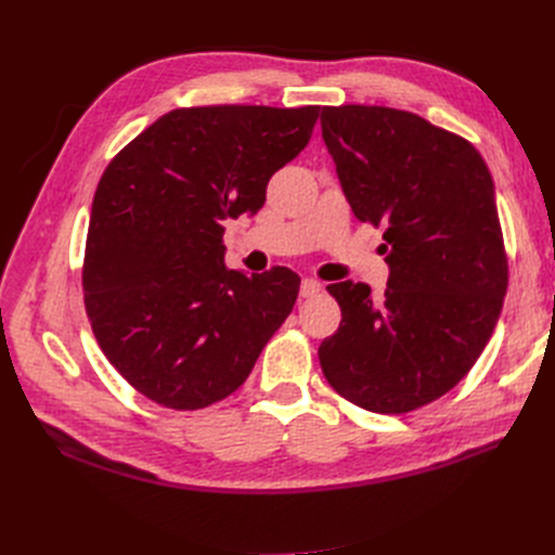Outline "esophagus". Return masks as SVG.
I'll return each mask as SVG.
<instances>
[{
  "label": "esophagus",
  "mask_w": 555,
  "mask_h": 555,
  "mask_svg": "<svg viewBox=\"0 0 555 555\" xmlns=\"http://www.w3.org/2000/svg\"><path fill=\"white\" fill-rule=\"evenodd\" d=\"M319 292H322V284H319L317 280L306 278L304 282H300V296L304 298H314Z\"/></svg>",
  "instance_id": "1"
}]
</instances>
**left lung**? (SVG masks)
Here are the masks:
<instances>
[{
  "instance_id": "left-lung-1",
  "label": "left lung",
  "mask_w": 555,
  "mask_h": 555,
  "mask_svg": "<svg viewBox=\"0 0 555 555\" xmlns=\"http://www.w3.org/2000/svg\"><path fill=\"white\" fill-rule=\"evenodd\" d=\"M322 137L357 220L384 224L386 292L328 284L340 328L319 345L328 384L377 414L453 389L493 335L507 255L489 166L459 133L410 111L324 106Z\"/></svg>"
}]
</instances>
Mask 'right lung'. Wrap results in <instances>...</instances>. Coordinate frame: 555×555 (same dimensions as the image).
Wrapping results in <instances>:
<instances>
[{
    "mask_svg": "<svg viewBox=\"0 0 555 555\" xmlns=\"http://www.w3.org/2000/svg\"><path fill=\"white\" fill-rule=\"evenodd\" d=\"M319 106L176 108L96 184L82 294L94 338L133 389L201 410L247 379L300 278L224 263L227 217L257 215L271 176L312 137Z\"/></svg>",
    "mask_w": 555,
    "mask_h": 555,
    "instance_id": "add662e5",
    "label": "right lung"
}]
</instances>
